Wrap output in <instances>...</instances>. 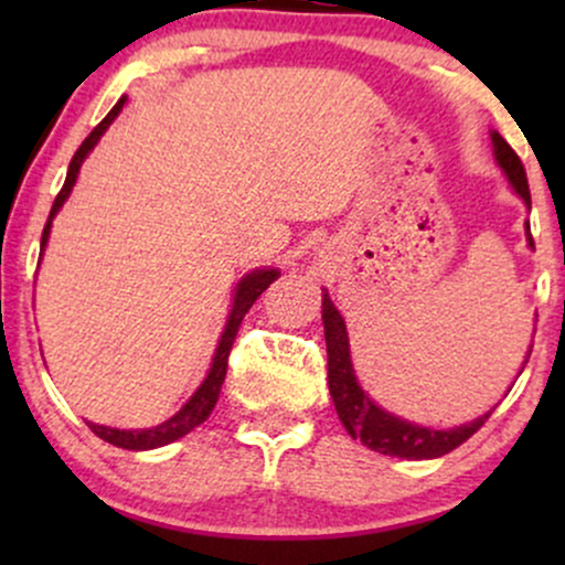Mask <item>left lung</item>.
Wrapping results in <instances>:
<instances>
[{"mask_svg": "<svg viewBox=\"0 0 565 565\" xmlns=\"http://www.w3.org/2000/svg\"><path fill=\"white\" fill-rule=\"evenodd\" d=\"M494 140V153L499 167L508 172L512 188L526 204L531 206V191L526 170H523L518 153L508 146V140L502 135H491ZM529 244L534 246V238H531L529 228ZM323 334H327V355H329V393L334 398V408L340 414L342 425L350 433V438L361 440V444L369 446V449L380 454H391V457L401 459H436L444 457L462 446L472 433H478L483 427L486 419L491 417L483 414V417L472 419L470 425L451 427V430H433V427H419L406 423V419L393 417V414L382 412V408L369 401V395L361 391L359 380H355L353 364H350V342H348V329L342 316L337 313L334 302L329 300V295H323ZM531 355V353H529Z\"/></svg>", "mask_w": 565, "mask_h": 565, "instance_id": "obj_1", "label": "left lung"}]
</instances>
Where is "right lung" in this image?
Wrapping results in <instances>:
<instances>
[{"label":"right lung","instance_id":"add662e5","mask_svg":"<svg viewBox=\"0 0 565 565\" xmlns=\"http://www.w3.org/2000/svg\"><path fill=\"white\" fill-rule=\"evenodd\" d=\"M121 106H125V97H121L119 103L108 111L106 119L97 125L93 132L84 138V142L79 148H76L74 159H71L68 164V174H66V183H63L61 193H57L55 201H53V210H50V217L47 223H44V231H42V249L44 244H47V236H50V225H53V217L57 215V210L63 206V201L68 199L71 188L76 183V174H79V167L84 157H87L89 151L95 148V142L100 140V135L106 132L108 125L116 119V114L121 111ZM281 276L278 270L268 268V270H255V274H249L244 278L242 284L236 287V297H233V308H231V316H228V323H225V332L220 337V345L215 350V359H212V369L210 374H206V380L201 382V387L196 393L191 395V401L180 408L174 417L167 419V423H161L157 427H151V430H116V427H103V425H89V430L95 433L97 438L108 440V444L119 446V449H129V451H146V449H159V446H167L172 444V440L183 438L185 433H191L193 427H199L204 423L206 417L212 414V408L217 404V395H220V387H223V380H225V372H228V355H231V348H233V340H236L238 334V327H242L246 310L255 305L257 297L263 295L265 289L270 287V284L276 281V278Z\"/></svg>","mask_w":565,"mask_h":565}]
</instances>
